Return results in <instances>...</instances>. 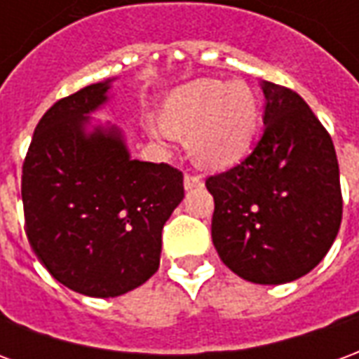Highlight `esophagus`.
Instances as JSON below:
<instances>
[{"label":"esophagus","mask_w":359,"mask_h":359,"mask_svg":"<svg viewBox=\"0 0 359 359\" xmlns=\"http://www.w3.org/2000/svg\"><path fill=\"white\" fill-rule=\"evenodd\" d=\"M200 187H203L202 175H196V172H187V175H184V188H187V190H192V188Z\"/></svg>","instance_id":"esophagus-1"}]
</instances>
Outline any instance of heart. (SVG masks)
Returning a JSON list of instances; mask_svg holds the SVG:
<instances>
[{"label":"heart","instance_id":"1","mask_svg":"<svg viewBox=\"0 0 359 359\" xmlns=\"http://www.w3.org/2000/svg\"><path fill=\"white\" fill-rule=\"evenodd\" d=\"M257 126V102L246 84L200 81L167 100L163 123H151L157 140L188 136L205 165H229L248 149Z\"/></svg>","mask_w":359,"mask_h":359}]
</instances>
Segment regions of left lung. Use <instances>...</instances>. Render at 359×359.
Listing matches in <instances>:
<instances>
[{
    "label": "left lung",
    "mask_w": 359,
    "mask_h": 359,
    "mask_svg": "<svg viewBox=\"0 0 359 359\" xmlns=\"http://www.w3.org/2000/svg\"><path fill=\"white\" fill-rule=\"evenodd\" d=\"M264 133L248 156L205 179L221 262L256 285L304 277L332 246L342 221L331 134L294 90L264 84Z\"/></svg>",
    "instance_id": "8db88e82"
}]
</instances>
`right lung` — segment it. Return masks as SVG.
<instances>
[{"mask_svg":"<svg viewBox=\"0 0 359 359\" xmlns=\"http://www.w3.org/2000/svg\"><path fill=\"white\" fill-rule=\"evenodd\" d=\"M107 82L61 97L43 113L22 163L25 231L40 264L61 285L115 298L159 267L161 231L184 198L182 171L130 159L111 128L84 134Z\"/></svg>","mask_w":359,"mask_h":359,"instance_id":"1","label":"right lung"}]
</instances>
